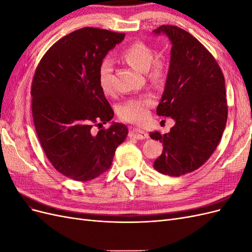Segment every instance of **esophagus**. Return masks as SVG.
I'll use <instances>...</instances> for the list:
<instances>
[{"instance_id":"esophagus-1","label":"esophagus","mask_w":252,"mask_h":252,"mask_svg":"<svg viewBox=\"0 0 252 252\" xmlns=\"http://www.w3.org/2000/svg\"><path fill=\"white\" fill-rule=\"evenodd\" d=\"M129 136L130 138H134L136 140H144V139H148L149 138V134L142 130V129L139 128H132L130 131H129Z\"/></svg>"}]
</instances>
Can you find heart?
I'll return each mask as SVG.
<instances>
[{
    "label": "heart",
    "instance_id": "1",
    "mask_svg": "<svg viewBox=\"0 0 252 252\" xmlns=\"http://www.w3.org/2000/svg\"><path fill=\"white\" fill-rule=\"evenodd\" d=\"M121 58L131 67L140 71H146L148 79L157 86H162L169 73V63L164 57H155V50L144 41H133L121 51ZM112 66L108 60H104L98 67V85L104 94L113 90ZM154 105V98L149 95L129 98L120 106V118L128 123L141 124L148 118L149 109Z\"/></svg>",
    "mask_w": 252,
    "mask_h": 252
}]
</instances>
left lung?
Returning <instances> with one entry per match:
<instances>
[{
  "mask_svg": "<svg viewBox=\"0 0 252 252\" xmlns=\"http://www.w3.org/2000/svg\"><path fill=\"white\" fill-rule=\"evenodd\" d=\"M154 33L170 40L169 73L158 116L175 121L168 133L150 132L163 143L157 171L180 177L196 170L216 150L227 122L225 79L211 53L184 29L162 25Z\"/></svg>",
  "mask_w": 252,
  "mask_h": 252,
  "instance_id": "obj_1",
  "label": "left lung"
}]
</instances>
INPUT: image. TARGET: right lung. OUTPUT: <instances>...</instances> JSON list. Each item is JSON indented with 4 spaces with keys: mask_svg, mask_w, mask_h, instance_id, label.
Returning a JSON list of instances; mask_svg holds the SVG:
<instances>
[{
    "mask_svg": "<svg viewBox=\"0 0 252 252\" xmlns=\"http://www.w3.org/2000/svg\"><path fill=\"white\" fill-rule=\"evenodd\" d=\"M125 33L84 27L63 36L45 53L32 85L37 138L52 166L65 177L86 182L107 171L128 134L114 123L113 110L98 85V67Z\"/></svg>",
    "mask_w": 252,
    "mask_h": 252,
    "instance_id": "obj_1",
    "label": "right lung"
}]
</instances>
